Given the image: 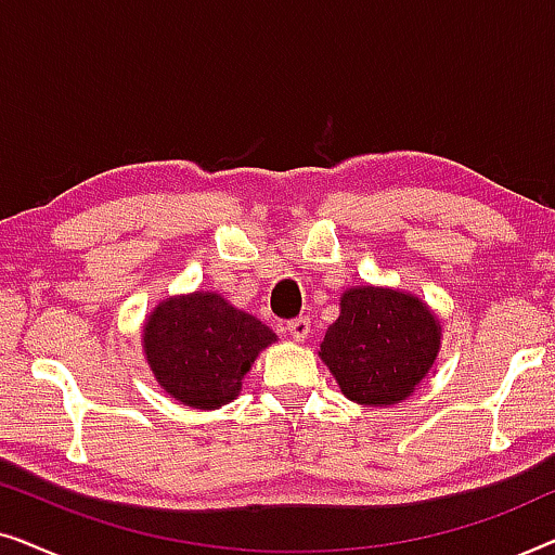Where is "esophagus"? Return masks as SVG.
Masks as SVG:
<instances>
[{
	"label": "esophagus",
	"mask_w": 555,
	"mask_h": 555,
	"mask_svg": "<svg viewBox=\"0 0 555 555\" xmlns=\"http://www.w3.org/2000/svg\"><path fill=\"white\" fill-rule=\"evenodd\" d=\"M285 331L291 333L295 340H306L308 333H310V321H308V318L300 315V318H295V321H287Z\"/></svg>",
	"instance_id": "obj_1"
}]
</instances>
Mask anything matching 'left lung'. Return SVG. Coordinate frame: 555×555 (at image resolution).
Segmentation results:
<instances>
[{
	"label": "left lung",
	"mask_w": 555,
	"mask_h": 555,
	"mask_svg": "<svg viewBox=\"0 0 555 555\" xmlns=\"http://www.w3.org/2000/svg\"><path fill=\"white\" fill-rule=\"evenodd\" d=\"M437 315L416 295L348 287L318 356L356 404L391 406L412 397L439 353Z\"/></svg>",
	"instance_id": "left-lung-1"
}]
</instances>
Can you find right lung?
<instances>
[{"label":"right lung","mask_w":555,"mask_h":555,"mask_svg":"<svg viewBox=\"0 0 555 555\" xmlns=\"http://www.w3.org/2000/svg\"><path fill=\"white\" fill-rule=\"evenodd\" d=\"M278 336L219 293L166 298L143 323V353L158 386L192 409L237 399L242 378Z\"/></svg>","instance_id":"1"}]
</instances>
